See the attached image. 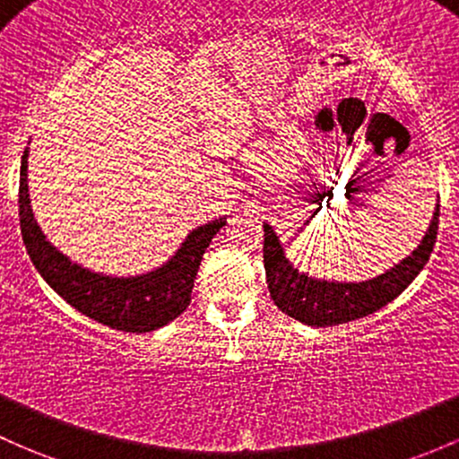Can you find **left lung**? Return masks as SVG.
Wrapping results in <instances>:
<instances>
[{
  "label": "left lung",
  "mask_w": 459,
  "mask_h": 459,
  "mask_svg": "<svg viewBox=\"0 0 459 459\" xmlns=\"http://www.w3.org/2000/svg\"><path fill=\"white\" fill-rule=\"evenodd\" d=\"M437 221L440 204H436L431 224L411 255L400 259L394 268L385 270L378 277L356 283L334 279L330 281L299 273L286 257V250L273 226L264 221V268L270 297L279 310L312 327H332L368 316L392 303L420 274L436 246Z\"/></svg>",
  "instance_id": "obj_1"
}]
</instances>
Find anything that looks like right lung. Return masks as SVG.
<instances>
[{
    "mask_svg": "<svg viewBox=\"0 0 459 459\" xmlns=\"http://www.w3.org/2000/svg\"><path fill=\"white\" fill-rule=\"evenodd\" d=\"M19 224L37 273L81 315L120 332H153L189 307L202 255L226 217L193 229L169 262L134 277L91 273L56 250L39 229L28 193V147L19 169Z\"/></svg>",
    "mask_w": 459,
    "mask_h": 459,
    "instance_id": "add662e5",
    "label": "right lung"
}]
</instances>
